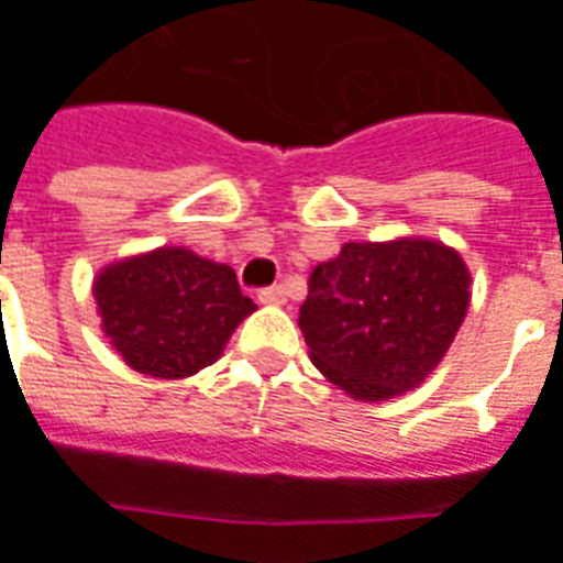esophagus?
Returning <instances> with one entry per match:
<instances>
[{
  "mask_svg": "<svg viewBox=\"0 0 563 563\" xmlns=\"http://www.w3.org/2000/svg\"><path fill=\"white\" fill-rule=\"evenodd\" d=\"M258 301L268 307L286 305V289H283V286H268V289H262V292H258Z\"/></svg>",
  "mask_w": 563,
  "mask_h": 563,
  "instance_id": "1",
  "label": "esophagus"
}]
</instances>
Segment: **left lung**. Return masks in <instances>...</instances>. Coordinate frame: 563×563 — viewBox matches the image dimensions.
Segmentation results:
<instances>
[{"instance_id": "left-lung-1", "label": "left lung", "mask_w": 563, "mask_h": 563, "mask_svg": "<svg viewBox=\"0 0 563 563\" xmlns=\"http://www.w3.org/2000/svg\"><path fill=\"white\" fill-rule=\"evenodd\" d=\"M471 307V271L434 238L350 241L307 280L298 325L310 362L355 401L422 386Z\"/></svg>"}]
</instances>
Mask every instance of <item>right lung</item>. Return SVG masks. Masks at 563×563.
<instances>
[{
	"mask_svg": "<svg viewBox=\"0 0 563 563\" xmlns=\"http://www.w3.org/2000/svg\"><path fill=\"white\" fill-rule=\"evenodd\" d=\"M92 298L120 358L156 379H184L213 365L256 310L229 265L186 246H156L104 265Z\"/></svg>",
	"mask_w": 563,
	"mask_h": 563,
	"instance_id": "1",
	"label": "right lung"
}]
</instances>
